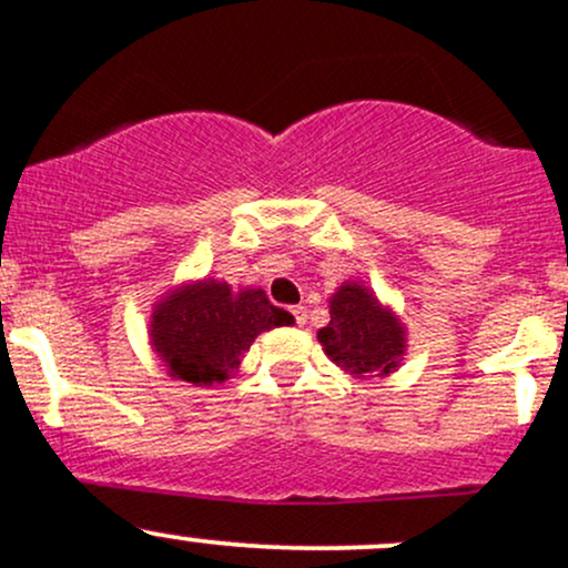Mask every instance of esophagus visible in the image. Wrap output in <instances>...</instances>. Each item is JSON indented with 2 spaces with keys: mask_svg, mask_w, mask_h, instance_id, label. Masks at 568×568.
Here are the masks:
<instances>
[{
  "mask_svg": "<svg viewBox=\"0 0 568 568\" xmlns=\"http://www.w3.org/2000/svg\"><path fill=\"white\" fill-rule=\"evenodd\" d=\"M291 313H294L296 324L304 326V321H307V310H304V307H294V310H291Z\"/></svg>",
  "mask_w": 568,
  "mask_h": 568,
  "instance_id": "esophagus-1",
  "label": "esophagus"
}]
</instances>
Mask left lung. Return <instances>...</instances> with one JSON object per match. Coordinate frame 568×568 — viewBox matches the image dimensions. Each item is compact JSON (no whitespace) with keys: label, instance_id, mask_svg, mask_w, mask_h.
<instances>
[{"label":"left lung","instance_id":"8db88e82","mask_svg":"<svg viewBox=\"0 0 568 568\" xmlns=\"http://www.w3.org/2000/svg\"><path fill=\"white\" fill-rule=\"evenodd\" d=\"M332 321L318 332L326 356L356 378H378L399 367L405 326L362 283H343L329 300Z\"/></svg>","mask_w":568,"mask_h":568}]
</instances>
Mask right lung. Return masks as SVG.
<instances>
[{
  "mask_svg": "<svg viewBox=\"0 0 568 568\" xmlns=\"http://www.w3.org/2000/svg\"><path fill=\"white\" fill-rule=\"evenodd\" d=\"M288 318L261 288L231 291L229 283L199 280L154 304L149 339L176 381L214 386L236 373L261 332L285 326Z\"/></svg>",
  "mask_w": 568,
  "mask_h": 568,
  "instance_id": "right-lung-1",
  "label": "right lung"
}]
</instances>
